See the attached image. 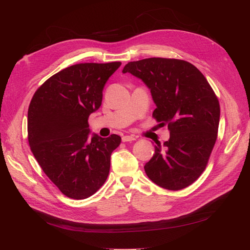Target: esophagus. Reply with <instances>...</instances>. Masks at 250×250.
<instances>
[{
  "instance_id": "esophagus-1",
  "label": "esophagus",
  "mask_w": 250,
  "mask_h": 250,
  "mask_svg": "<svg viewBox=\"0 0 250 250\" xmlns=\"http://www.w3.org/2000/svg\"><path fill=\"white\" fill-rule=\"evenodd\" d=\"M122 141L123 142H132V141H135V138L133 137V135H123Z\"/></svg>"
}]
</instances>
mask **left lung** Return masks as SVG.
Listing matches in <instances>:
<instances>
[{"instance_id": "1", "label": "left lung", "mask_w": 250, "mask_h": 250, "mask_svg": "<svg viewBox=\"0 0 250 250\" xmlns=\"http://www.w3.org/2000/svg\"><path fill=\"white\" fill-rule=\"evenodd\" d=\"M141 79L156 105L152 116L168 125L170 139L155 147L147 176L164 188L192 185L207 167L217 140L220 105L202 73L179 59L152 57L128 62L122 71Z\"/></svg>"}]
</instances>
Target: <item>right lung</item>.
Returning <instances> with one entry per match:
<instances>
[{
  "mask_svg": "<svg viewBox=\"0 0 250 250\" xmlns=\"http://www.w3.org/2000/svg\"><path fill=\"white\" fill-rule=\"evenodd\" d=\"M120 65L116 62L65 67L39 87L30 102V148L42 171L69 198L89 197L108 176L110 155L121 138L90 137L88 117L101 106L105 83Z\"/></svg>",
  "mask_w": 250,
  "mask_h": 250,
  "instance_id": "right-lung-1",
  "label": "right lung"
}]
</instances>
